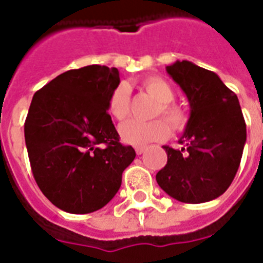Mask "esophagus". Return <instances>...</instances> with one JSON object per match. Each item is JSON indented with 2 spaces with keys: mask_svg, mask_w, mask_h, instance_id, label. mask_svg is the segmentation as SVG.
Listing matches in <instances>:
<instances>
[{
  "mask_svg": "<svg viewBox=\"0 0 263 263\" xmlns=\"http://www.w3.org/2000/svg\"><path fill=\"white\" fill-rule=\"evenodd\" d=\"M144 150H146V147H144V146H136V147H135V152H136V154H138V156L143 154Z\"/></svg>",
  "mask_w": 263,
  "mask_h": 263,
  "instance_id": "esophagus-1",
  "label": "esophagus"
}]
</instances>
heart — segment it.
Masks as SVG:
<instances>
[{"label": "heart", "mask_w": 263, "mask_h": 263, "mask_svg": "<svg viewBox=\"0 0 263 263\" xmlns=\"http://www.w3.org/2000/svg\"><path fill=\"white\" fill-rule=\"evenodd\" d=\"M142 87L157 101L154 116H162L176 131H180L187 125V113L183 107L172 102L175 92L166 80L158 76H150L142 82ZM106 109L107 113L117 121L127 119V116L129 115V88L127 84H117L110 91L107 97ZM119 134L124 143L132 146H144L150 142L165 139L169 134V127L161 119L152 120V121L128 120L120 125Z\"/></svg>", "instance_id": "b5f03b06"}]
</instances>
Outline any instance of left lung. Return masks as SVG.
<instances>
[{"mask_svg": "<svg viewBox=\"0 0 263 263\" xmlns=\"http://www.w3.org/2000/svg\"><path fill=\"white\" fill-rule=\"evenodd\" d=\"M184 91L190 119L181 150L164 146L168 162L157 183L184 203H203L222 195L235 179L245 148L246 123L239 99L217 73L183 60L166 67Z\"/></svg>", "mask_w": 263, "mask_h": 263, "instance_id": "1", "label": "left lung"}]
</instances>
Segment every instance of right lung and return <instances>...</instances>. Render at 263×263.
Returning a JSON list of instances; mask_svg holds the SVG:
<instances>
[{
    "instance_id": "obj_1",
    "label": "right lung",
    "mask_w": 263,
    "mask_h": 263,
    "mask_svg": "<svg viewBox=\"0 0 263 263\" xmlns=\"http://www.w3.org/2000/svg\"><path fill=\"white\" fill-rule=\"evenodd\" d=\"M117 84V68L87 65L64 72L32 97L24 124L31 169L43 195L64 212L102 209L135 158L106 109Z\"/></svg>"
}]
</instances>
